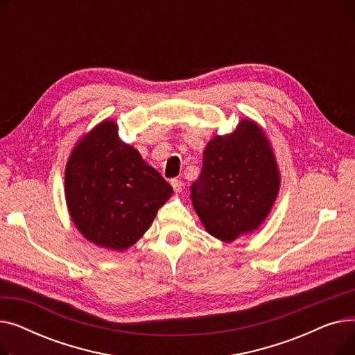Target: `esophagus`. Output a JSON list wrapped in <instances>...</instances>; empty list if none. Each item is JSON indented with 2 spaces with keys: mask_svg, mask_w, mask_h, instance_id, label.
<instances>
[{
  "mask_svg": "<svg viewBox=\"0 0 355 355\" xmlns=\"http://www.w3.org/2000/svg\"><path fill=\"white\" fill-rule=\"evenodd\" d=\"M171 185H173V189H174V191L175 193H181V190H182V182L180 181V180H171Z\"/></svg>",
  "mask_w": 355,
  "mask_h": 355,
  "instance_id": "1",
  "label": "esophagus"
}]
</instances>
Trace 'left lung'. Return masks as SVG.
Here are the masks:
<instances>
[{"label": "left lung", "mask_w": 355, "mask_h": 355, "mask_svg": "<svg viewBox=\"0 0 355 355\" xmlns=\"http://www.w3.org/2000/svg\"><path fill=\"white\" fill-rule=\"evenodd\" d=\"M281 187V174L265 130L241 119L236 130L216 135L202 153L191 201L207 233L232 243L260 227Z\"/></svg>", "instance_id": "8db88e82"}]
</instances>
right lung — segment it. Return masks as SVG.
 <instances>
[{"label": "right lung", "instance_id": "add662e5", "mask_svg": "<svg viewBox=\"0 0 355 355\" xmlns=\"http://www.w3.org/2000/svg\"><path fill=\"white\" fill-rule=\"evenodd\" d=\"M173 193L155 168L121 141L118 125L109 119L78 141L66 165L69 214L101 248L122 252L135 245Z\"/></svg>", "mask_w": 355, "mask_h": 355}]
</instances>
